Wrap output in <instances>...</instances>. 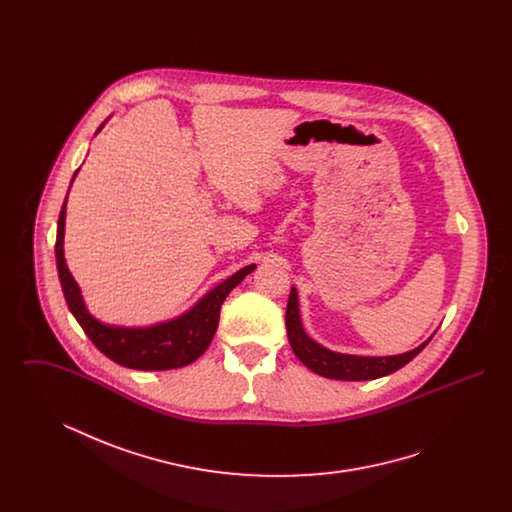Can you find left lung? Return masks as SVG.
Here are the masks:
<instances>
[{"instance_id": "8db88e82", "label": "left lung", "mask_w": 512, "mask_h": 512, "mask_svg": "<svg viewBox=\"0 0 512 512\" xmlns=\"http://www.w3.org/2000/svg\"><path fill=\"white\" fill-rule=\"evenodd\" d=\"M286 330H288V340L292 345L293 353L303 365L324 378L349 380V382L376 380V378L388 376L391 372L399 370L401 366L411 363L414 357L428 345V341L432 340L430 338L424 341L413 351H407L403 355H391V357H359V355L334 353L305 334L299 318V303H297L295 288L290 292L288 307H286Z\"/></svg>"}]
</instances>
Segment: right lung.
Returning <instances> with one entry per match:
<instances>
[{
    "label": "right lung",
    "instance_id": "right-lung-1",
    "mask_svg": "<svg viewBox=\"0 0 512 512\" xmlns=\"http://www.w3.org/2000/svg\"><path fill=\"white\" fill-rule=\"evenodd\" d=\"M65 215H67V197L57 220V240H55L57 272H59V280H61L67 305L74 318L78 320V324L82 326V330L86 332V336L92 340L99 351L111 361H115L117 365L126 366V368L172 370V368L194 363L197 357L205 353V349L209 347V343L217 332L222 301L255 268V265H249L232 274L230 278H226L224 282H220L215 290L207 293L182 317L161 322L155 326H147V328L107 326L88 313L80 295V288L74 282L73 274L69 272L65 263V253H63Z\"/></svg>",
    "mask_w": 512,
    "mask_h": 512
}]
</instances>
